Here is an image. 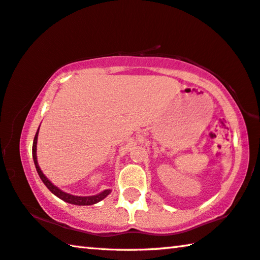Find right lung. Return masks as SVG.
Listing matches in <instances>:
<instances>
[{
    "mask_svg": "<svg viewBox=\"0 0 260 260\" xmlns=\"http://www.w3.org/2000/svg\"><path fill=\"white\" fill-rule=\"evenodd\" d=\"M38 132H39V128H38V131H37L36 137H35V140H34V146H32V156H34L35 166H36V169H37V172H38V175L40 177V179L43 180V183L46 185V187L53 193V194L56 196L57 198H60L61 200L66 201V203H69V204H73V205H78V206H89V205L97 204L110 194L111 189H105V191L101 192L100 194L91 196V197L72 196V194H69V193H66L63 191H61L59 187H56L55 185H53L51 182H49L47 177L45 176L43 174V171L40 170L38 160H37V140H38Z\"/></svg>",
    "mask_w": 260,
    "mask_h": 260,
    "instance_id": "obj_1",
    "label": "right lung"
}]
</instances>
